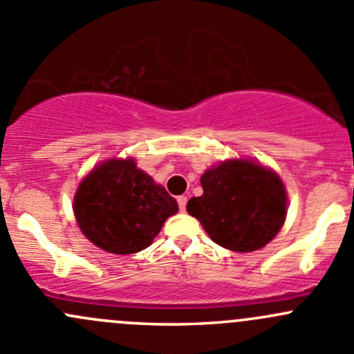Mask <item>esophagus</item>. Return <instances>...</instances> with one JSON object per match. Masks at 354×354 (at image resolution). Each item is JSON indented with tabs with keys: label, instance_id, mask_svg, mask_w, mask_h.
<instances>
[{
	"label": "esophagus",
	"instance_id": "obj_1",
	"mask_svg": "<svg viewBox=\"0 0 354 354\" xmlns=\"http://www.w3.org/2000/svg\"><path fill=\"white\" fill-rule=\"evenodd\" d=\"M187 202H188L187 195H180V197H178V205H180L181 212H185V209H187Z\"/></svg>",
	"mask_w": 354,
	"mask_h": 354
}]
</instances>
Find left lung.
Here are the masks:
<instances>
[{"mask_svg": "<svg viewBox=\"0 0 354 354\" xmlns=\"http://www.w3.org/2000/svg\"><path fill=\"white\" fill-rule=\"evenodd\" d=\"M203 195L188 200L214 243L233 252H255L274 240L288 212L286 188L269 167L248 159L216 164L200 178Z\"/></svg>", "mask_w": 354, "mask_h": 354, "instance_id": "left-lung-1", "label": "left lung"}]
</instances>
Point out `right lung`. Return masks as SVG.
Instances as JSON below:
<instances>
[{
	"label": "right lung",
	"instance_id": "right-lung-1",
	"mask_svg": "<svg viewBox=\"0 0 354 354\" xmlns=\"http://www.w3.org/2000/svg\"><path fill=\"white\" fill-rule=\"evenodd\" d=\"M73 212L88 241L130 255L154 241L167 217L178 212V203L133 159H109L78 185Z\"/></svg>",
	"mask_w": 354,
	"mask_h": 354
}]
</instances>
